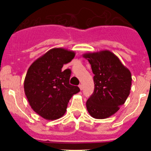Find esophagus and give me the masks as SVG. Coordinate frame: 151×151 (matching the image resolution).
Returning a JSON list of instances; mask_svg holds the SVG:
<instances>
[{
    "label": "esophagus",
    "mask_w": 151,
    "mask_h": 151,
    "mask_svg": "<svg viewBox=\"0 0 151 151\" xmlns=\"http://www.w3.org/2000/svg\"><path fill=\"white\" fill-rule=\"evenodd\" d=\"M78 87H79V88L81 89V90H82V89H83V85H78Z\"/></svg>",
    "instance_id": "1"
}]
</instances>
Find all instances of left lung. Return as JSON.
Instances as JSON below:
<instances>
[{"mask_svg":"<svg viewBox=\"0 0 151 151\" xmlns=\"http://www.w3.org/2000/svg\"><path fill=\"white\" fill-rule=\"evenodd\" d=\"M83 57L90 63L94 74V92L86 102L88 111L95 119L111 116L130 94V71L109 50L88 53Z\"/></svg>","mask_w":151,"mask_h":151,"instance_id":"1","label":"left lung"}]
</instances>
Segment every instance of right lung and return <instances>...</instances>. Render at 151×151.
<instances>
[{
    "mask_svg": "<svg viewBox=\"0 0 151 151\" xmlns=\"http://www.w3.org/2000/svg\"><path fill=\"white\" fill-rule=\"evenodd\" d=\"M73 51L53 48L30 66L24 81V91L31 107L41 117L53 120L64 115L69 100L80 91L69 84L71 70H62L74 58Z\"/></svg>",
    "mask_w": 151,
    "mask_h": 151,
    "instance_id": "obj_1",
    "label": "right lung"
}]
</instances>
